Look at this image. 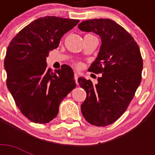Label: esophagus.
I'll return each instance as SVG.
<instances>
[{"label":"esophagus","mask_w":155,"mask_h":155,"mask_svg":"<svg viewBox=\"0 0 155 155\" xmlns=\"http://www.w3.org/2000/svg\"><path fill=\"white\" fill-rule=\"evenodd\" d=\"M74 78H75V83H76V84H78V75H77V73H75V75H74Z\"/></svg>","instance_id":"esophagus-1"}]
</instances>
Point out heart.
<instances>
[{
  "instance_id": "heart-1",
  "label": "heart",
  "mask_w": 155,
  "mask_h": 155,
  "mask_svg": "<svg viewBox=\"0 0 155 155\" xmlns=\"http://www.w3.org/2000/svg\"><path fill=\"white\" fill-rule=\"evenodd\" d=\"M75 64H76V66L80 65V63H75Z\"/></svg>"
}]
</instances>
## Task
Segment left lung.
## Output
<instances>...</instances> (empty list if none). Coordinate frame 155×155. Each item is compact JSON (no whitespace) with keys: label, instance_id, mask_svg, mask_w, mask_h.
Returning a JSON list of instances; mask_svg holds the SVG:
<instances>
[{"label":"left lung","instance_id":"8db88e82","mask_svg":"<svg viewBox=\"0 0 155 155\" xmlns=\"http://www.w3.org/2000/svg\"><path fill=\"white\" fill-rule=\"evenodd\" d=\"M78 27L100 35L102 42L97 58L88 68L91 72L102 74L98 83L78 80L87 93L81 112L91 125L106 126L120 117L134 97L142 80V54L131 35L114 21L91 19Z\"/></svg>","mask_w":155,"mask_h":155}]
</instances>
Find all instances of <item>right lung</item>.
Returning a JSON list of instances; mask_svg holds the SVG:
<instances>
[{"label": "right lung", "instance_id": "1", "mask_svg": "<svg viewBox=\"0 0 155 155\" xmlns=\"http://www.w3.org/2000/svg\"><path fill=\"white\" fill-rule=\"evenodd\" d=\"M79 21L54 16L40 18L8 44L4 62L7 87L21 113L33 122L44 124L55 118L61 101L75 88L71 68L63 64L53 72L46 59Z\"/></svg>", "mask_w": 155, "mask_h": 155}]
</instances>
